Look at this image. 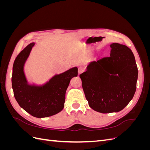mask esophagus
<instances>
[{
  "label": "esophagus",
  "mask_w": 150,
  "mask_h": 150,
  "mask_svg": "<svg viewBox=\"0 0 150 150\" xmlns=\"http://www.w3.org/2000/svg\"><path fill=\"white\" fill-rule=\"evenodd\" d=\"M84 71V68L82 66H80L78 67V74H81V73Z\"/></svg>",
  "instance_id": "34e87169"
}]
</instances>
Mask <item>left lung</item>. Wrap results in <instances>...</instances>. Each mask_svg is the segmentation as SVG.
<instances>
[{"label":"left lung","mask_w":150,"mask_h":150,"mask_svg":"<svg viewBox=\"0 0 150 150\" xmlns=\"http://www.w3.org/2000/svg\"><path fill=\"white\" fill-rule=\"evenodd\" d=\"M110 47V56L90 62L79 75L89 106L101 113L122 110L137 89L138 71L133 53L118 43Z\"/></svg>","instance_id":"1"}]
</instances>
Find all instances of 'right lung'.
Here are the masks:
<instances>
[{"instance_id": "obj_1", "label": "right lung", "mask_w": 150, "mask_h": 150, "mask_svg": "<svg viewBox=\"0 0 150 150\" xmlns=\"http://www.w3.org/2000/svg\"><path fill=\"white\" fill-rule=\"evenodd\" d=\"M34 43H30L18 54L13 64L12 86L19 106L33 116L41 118L57 114L64 106L66 91L71 79L78 76L74 67L55 75L43 86L30 85L24 72V66Z\"/></svg>"}]
</instances>
